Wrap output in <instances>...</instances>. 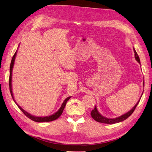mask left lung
<instances>
[{"instance_id":"left-lung-1","label":"left lung","mask_w":152,"mask_h":152,"mask_svg":"<svg viewBox=\"0 0 152 152\" xmlns=\"http://www.w3.org/2000/svg\"><path fill=\"white\" fill-rule=\"evenodd\" d=\"M134 53H135V59L140 64L139 57V56H138V54H137V53L135 51V49H134ZM140 100L136 104V105H135V106H134L132 108V109H131V110H130L129 111H128V113H126V114L123 115H122L121 116H119V117H117V118H106V117H104V116L101 115L100 113H99V112L98 111L96 106L94 107L93 110L91 111V116H92V118L94 120H95V121L98 122L104 123V124H116V123H118V122H120L124 121V120L128 118L129 116L133 113V111H135V109L136 107L137 106V105H138Z\"/></svg>"}]
</instances>
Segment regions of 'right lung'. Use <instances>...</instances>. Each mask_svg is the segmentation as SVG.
<instances>
[{"instance_id": "1", "label": "right lung", "mask_w": 152, "mask_h": 152, "mask_svg": "<svg viewBox=\"0 0 152 152\" xmlns=\"http://www.w3.org/2000/svg\"><path fill=\"white\" fill-rule=\"evenodd\" d=\"M16 54H17V51L15 52V54H14L13 58H12V61H11V64H10V77H9V86H10V93H11V95L12 96V98L13 100H14V102H15V103L16 104V102L15 101V100H14V98H13V93H12V70H13V65H14V61H15V56H16ZM70 96L66 98V99L64 100V102H63V104L61 105V107L59 108V110L56 113L53 114L50 116H33L31 115L30 114L28 113H27L26 111H24V109L20 107L19 105L16 104L17 105V106L19 107V108L20 109L21 111H22L23 113L28 118H29L30 119H31V121H35V122H50V121H55V120H56L57 118H58L61 115L63 111V109H64L65 105H66V102H67V101L70 99Z\"/></svg>"}]
</instances>
